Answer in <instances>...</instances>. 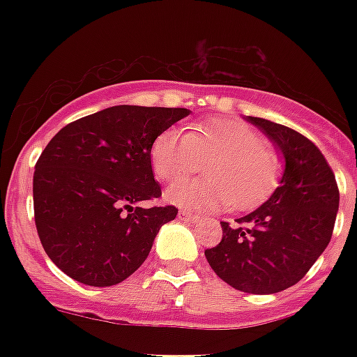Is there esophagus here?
<instances>
[{"label":"esophagus","mask_w":357,"mask_h":357,"mask_svg":"<svg viewBox=\"0 0 357 357\" xmlns=\"http://www.w3.org/2000/svg\"><path fill=\"white\" fill-rule=\"evenodd\" d=\"M178 217L181 218V220H187V222H190V220H195V215H192V213H189V211H185V209H181V211L178 213Z\"/></svg>","instance_id":"obj_1"}]
</instances>
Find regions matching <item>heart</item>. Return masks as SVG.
Here are the masks:
<instances>
[{"instance_id": "obj_1", "label": "heart", "mask_w": 357, "mask_h": 357, "mask_svg": "<svg viewBox=\"0 0 357 357\" xmlns=\"http://www.w3.org/2000/svg\"><path fill=\"white\" fill-rule=\"evenodd\" d=\"M153 174L167 183H181L206 165V181L172 185L165 200L195 211L252 209L276 189L282 161L261 135L235 119H207L187 133L167 129L150 150Z\"/></svg>"}]
</instances>
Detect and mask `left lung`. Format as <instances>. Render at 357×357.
Returning a JSON list of instances; mask_svg holds the SVG:
<instances>
[{"mask_svg": "<svg viewBox=\"0 0 357 357\" xmlns=\"http://www.w3.org/2000/svg\"><path fill=\"white\" fill-rule=\"evenodd\" d=\"M274 142L285 170L268 200L246 217L222 224V241L206 250L207 263L237 291L272 294L307 274L332 238L339 189L332 168L298 131L248 116Z\"/></svg>", "mask_w": 357, "mask_h": 357, "instance_id": "1", "label": "left lung"}]
</instances>
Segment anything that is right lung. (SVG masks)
Segmentation results:
<instances>
[{
  "label": "right lung",
  "instance_id": "right-lung-1",
  "mask_svg": "<svg viewBox=\"0 0 357 357\" xmlns=\"http://www.w3.org/2000/svg\"><path fill=\"white\" fill-rule=\"evenodd\" d=\"M189 109L114 105L64 126L38 157L35 224L47 257L75 282L111 287L150 254L174 206L137 207L161 196L150 150Z\"/></svg>",
  "mask_w": 357,
  "mask_h": 357
}]
</instances>
